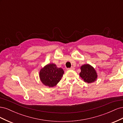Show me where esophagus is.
Listing matches in <instances>:
<instances>
[{"mask_svg": "<svg viewBox=\"0 0 123 123\" xmlns=\"http://www.w3.org/2000/svg\"><path fill=\"white\" fill-rule=\"evenodd\" d=\"M68 70H75V68H74V67H71V68H69V69H68Z\"/></svg>", "mask_w": 123, "mask_h": 123, "instance_id": "34e87169", "label": "esophagus"}]
</instances>
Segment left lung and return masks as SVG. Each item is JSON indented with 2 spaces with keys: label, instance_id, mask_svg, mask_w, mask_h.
<instances>
[{
  "label": "left lung",
  "instance_id": "8db88e82",
  "mask_svg": "<svg viewBox=\"0 0 123 123\" xmlns=\"http://www.w3.org/2000/svg\"><path fill=\"white\" fill-rule=\"evenodd\" d=\"M80 76L87 83H93L97 80L98 74L95 69L89 64H85L80 67Z\"/></svg>",
  "mask_w": 123,
  "mask_h": 123
}]
</instances>
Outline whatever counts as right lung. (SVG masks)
<instances>
[{"label":"right lung","mask_w":123,"mask_h":123,"mask_svg":"<svg viewBox=\"0 0 123 123\" xmlns=\"http://www.w3.org/2000/svg\"><path fill=\"white\" fill-rule=\"evenodd\" d=\"M64 71L61 68H57L54 64H49L40 69L39 78L42 83L46 86L53 87L62 77Z\"/></svg>","instance_id":"right-lung-1"}]
</instances>
